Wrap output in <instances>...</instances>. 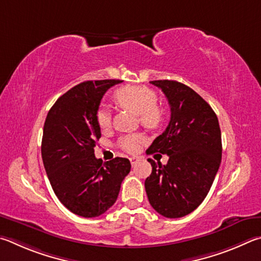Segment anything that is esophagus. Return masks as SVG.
Masks as SVG:
<instances>
[{"mask_svg":"<svg viewBox=\"0 0 261 261\" xmlns=\"http://www.w3.org/2000/svg\"><path fill=\"white\" fill-rule=\"evenodd\" d=\"M129 161H130L132 166H135V165H136V163L139 162V159L136 158V157H130V158H129Z\"/></svg>","mask_w":261,"mask_h":261,"instance_id":"1","label":"esophagus"}]
</instances>
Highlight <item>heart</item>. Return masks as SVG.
<instances>
[{
    "instance_id": "b5f03b06",
    "label": "heart",
    "mask_w": 261,
    "mask_h": 261,
    "mask_svg": "<svg viewBox=\"0 0 261 261\" xmlns=\"http://www.w3.org/2000/svg\"><path fill=\"white\" fill-rule=\"evenodd\" d=\"M112 99L118 107L138 113L139 121L148 129H156L164 120V109L157 102V94L153 89L145 86L128 85L114 90ZM96 120L102 129L109 128L111 114L105 108H99L96 113ZM143 142L139 134L127 135L120 140V147L127 152H136Z\"/></svg>"
}]
</instances>
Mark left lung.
<instances>
[{"label": "left lung", "mask_w": 261, "mask_h": 261, "mask_svg": "<svg viewBox=\"0 0 261 261\" xmlns=\"http://www.w3.org/2000/svg\"><path fill=\"white\" fill-rule=\"evenodd\" d=\"M171 107L165 132L147 150L167 154L166 165L148 159L152 172L144 182L149 203L166 218H181L197 208L221 163V130L210 104L190 87L174 80H154Z\"/></svg>", "instance_id": "left-lung-1"}]
</instances>
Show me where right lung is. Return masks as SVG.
Returning <instances> with one entry per match:
<instances>
[{
	"label": "right lung",
	"instance_id": "1",
	"mask_svg": "<svg viewBox=\"0 0 261 261\" xmlns=\"http://www.w3.org/2000/svg\"><path fill=\"white\" fill-rule=\"evenodd\" d=\"M120 82H81L56 100L44 121L41 154L50 185L64 206L84 218L107 212L130 171L127 158L103 163L94 153L100 138L96 120L100 99Z\"/></svg>",
	"mask_w": 261,
	"mask_h": 261
}]
</instances>
